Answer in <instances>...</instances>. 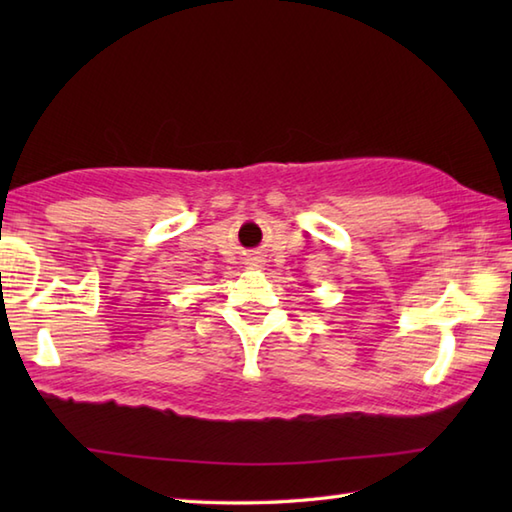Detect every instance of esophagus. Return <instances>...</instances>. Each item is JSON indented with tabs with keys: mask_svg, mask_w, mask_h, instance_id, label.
<instances>
[{
	"mask_svg": "<svg viewBox=\"0 0 512 512\" xmlns=\"http://www.w3.org/2000/svg\"><path fill=\"white\" fill-rule=\"evenodd\" d=\"M246 264H248V268H262V259H259V257H250Z\"/></svg>",
	"mask_w": 512,
	"mask_h": 512,
	"instance_id": "34e87169",
	"label": "esophagus"
}]
</instances>
